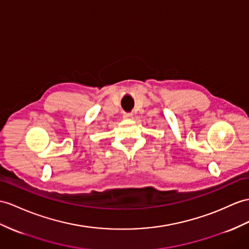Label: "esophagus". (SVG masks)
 <instances>
[{
  "label": "esophagus",
  "mask_w": 249,
  "mask_h": 249,
  "mask_svg": "<svg viewBox=\"0 0 249 249\" xmlns=\"http://www.w3.org/2000/svg\"><path fill=\"white\" fill-rule=\"evenodd\" d=\"M123 116H124V118H125V119H131V118L133 117V114H132V113H125V112H124Z\"/></svg>",
  "instance_id": "1"
}]
</instances>
